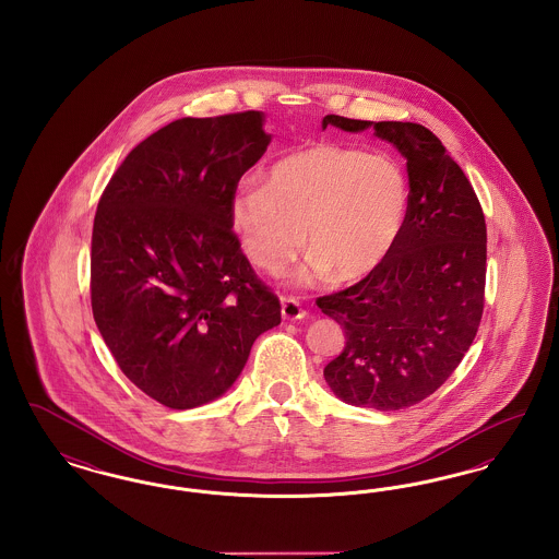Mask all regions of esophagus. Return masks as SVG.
Returning a JSON list of instances; mask_svg holds the SVG:
<instances>
[{"mask_svg":"<svg viewBox=\"0 0 559 559\" xmlns=\"http://www.w3.org/2000/svg\"><path fill=\"white\" fill-rule=\"evenodd\" d=\"M281 312L285 320H301L306 317V310L301 308V304L295 297H283L281 299Z\"/></svg>","mask_w":559,"mask_h":559,"instance_id":"obj_1","label":"esophagus"}]
</instances>
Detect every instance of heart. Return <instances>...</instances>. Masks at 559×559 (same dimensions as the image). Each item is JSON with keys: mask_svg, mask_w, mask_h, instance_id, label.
I'll use <instances>...</instances> for the list:
<instances>
[{"mask_svg": "<svg viewBox=\"0 0 559 559\" xmlns=\"http://www.w3.org/2000/svg\"><path fill=\"white\" fill-rule=\"evenodd\" d=\"M408 210V174L394 155L317 142L274 160L264 187L237 188L228 219L267 274L285 272L306 245L301 283H356L392 255Z\"/></svg>", "mask_w": 559, "mask_h": 559, "instance_id": "1", "label": "heart"}]
</instances>
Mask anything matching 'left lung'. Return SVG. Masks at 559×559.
Listing matches in <instances>:
<instances>
[{"instance_id": "8db88e82", "label": "left lung", "mask_w": 559, "mask_h": 559, "mask_svg": "<svg viewBox=\"0 0 559 559\" xmlns=\"http://www.w3.org/2000/svg\"><path fill=\"white\" fill-rule=\"evenodd\" d=\"M329 126L372 130L406 159L411 210L392 255L354 287L317 299L346 333L344 352L324 367L331 392L352 406L400 411L433 394L478 333L486 222L463 169L424 126L326 115Z\"/></svg>"}]
</instances>
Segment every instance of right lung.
I'll return each instance as SVG.
<instances>
[{
	"label": "right lung",
	"instance_id": "1",
	"mask_svg": "<svg viewBox=\"0 0 559 559\" xmlns=\"http://www.w3.org/2000/svg\"><path fill=\"white\" fill-rule=\"evenodd\" d=\"M270 140L262 110L178 119L133 148L98 203L94 320L119 369L169 408L226 394L253 342L281 324L228 219Z\"/></svg>",
	"mask_w": 559,
	"mask_h": 559
}]
</instances>
